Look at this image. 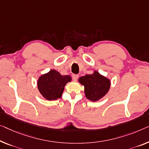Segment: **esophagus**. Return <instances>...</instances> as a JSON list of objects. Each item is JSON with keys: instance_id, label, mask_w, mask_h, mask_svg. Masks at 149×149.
Returning a JSON list of instances; mask_svg holds the SVG:
<instances>
[{"instance_id": "1", "label": "esophagus", "mask_w": 149, "mask_h": 149, "mask_svg": "<svg viewBox=\"0 0 149 149\" xmlns=\"http://www.w3.org/2000/svg\"><path fill=\"white\" fill-rule=\"evenodd\" d=\"M72 78H73V79H74V81H76L77 79H78V77H79V75H77V74H73L72 75Z\"/></svg>"}]
</instances>
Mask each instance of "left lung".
<instances>
[{
	"instance_id": "left-lung-1",
	"label": "left lung",
	"mask_w": 149,
	"mask_h": 149,
	"mask_svg": "<svg viewBox=\"0 0 149 149\" xmlns=\"http://www.w3.org/2000/svg\"><path fill=\"white\" fill-rule=\"evenodd\" d=\"M79 82L84 86L86 97L91 101H97L107 94L110 89V81L108 79L94 72L93 74L79 77Z\"/></svg>"
}]
</instances>
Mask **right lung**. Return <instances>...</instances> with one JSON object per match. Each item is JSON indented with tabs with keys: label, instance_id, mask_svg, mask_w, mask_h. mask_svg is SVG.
<instances>
[{
	"label": "right lung",
	"instance_id": "right-lung-1",
	"mask_svg": "<svg viewBox=\"0 0 149 149\" xmlns=\"http://www.w3.org/2000/svg\"><path fill=\"white\" fill-rule=\"evenodd\" d=\"M71 80L70 75H62L57 71L52 70L39 77L37 86L42 96L52 100L61 97L65 84Z\"/></svg>",
	"mask_w": 149,
	"mask_h": 149
}]
</instances>
